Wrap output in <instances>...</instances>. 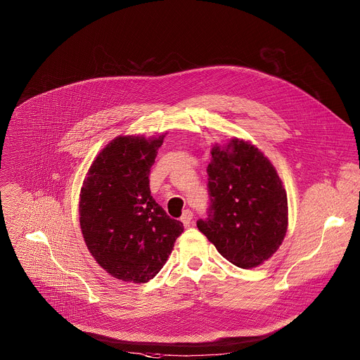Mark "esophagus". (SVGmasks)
<instances>
[{"instance_id": "1", "label": "esophagus", "mask_w": 360, "mask_h": 360, "mask_svg": "<svg viewBox=\"0 0 360 360\" xmlns=\"http://www.w3.org/2000/svg\"><path fill=\"white\" fill-rule=\"evenodd\" d=\"M192 219H193V213H192L191 210H185L184 214L181 217V221H182V224H184L185 226H189L191 222H192Z\"/></svg>"}]
</instances>
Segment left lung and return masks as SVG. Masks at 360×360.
Returning a JSON list of instances; mask_svg holds the SVG:
<instances>
[{
    "instance_id": "obj_1",
    "label": "left lung",
    "mask_w": 360,
    "mask_h": 360,
    "mask_svg": "<svg viewBox=\"0 0 360 360\" xmlns=\"http://www.w3.org/2000/svg\"><path fill=\"white\" fill-rule=\"evenodd\" d=\"M209 175V216L198 228L222 257L242 269L269 260L288 228L287 192L270 160L253 144L233 138L214 144Z\"/></svg>"
}]
</instances>
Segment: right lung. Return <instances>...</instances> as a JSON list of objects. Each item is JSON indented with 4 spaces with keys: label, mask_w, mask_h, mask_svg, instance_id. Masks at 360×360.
<instances>
[{
    "label": "right lung",
    "mask_w": 360,
    "mask_h": 360,
    "mask_svg": "<svg viewBox=\"0 0 360 360\" xmlns=\"http://www.w3.org/2000/svg\"><path fill=\"white\" fill-rule=\"evenodd\" d=\"M165 135L118 136L89 168L80 189L79 222L94 260L114 278L143 284L172 252L184 224L150 195L148 175Z\"/></svg>",
    "instance_id": "add662e5"
}]
</instances>
